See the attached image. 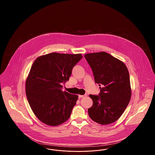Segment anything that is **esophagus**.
Returning <instances> with one entry per match:
<instances>
[{"instance_id":"34e87169","label":"esophagus","mask_w":155,"mask_h":155,"mask_svg":"<svg viewBox=\"0 0 155 155\" xmlns=\"http://www.w3.org/2000/svg\"><path fill=\"white\" fill-rule=\"evenodd\" d=\"M87 95L86 94V95H78V97L79 98H82V97H84V96H87Z\"/></svg>"}]
</instances>
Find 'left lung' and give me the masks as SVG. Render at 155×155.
Wrapping results in <instances>:
<instances>
[{
	"label": "left lung",
	"instance_id": "left-lung-1",
	"mask_svg": "<svg viewBox=\"0 0 155 155\" xmlns=\"http://www.w3.org/2000/svg\"><path fill=\"white\" fill-rule=\"evenodd\" d=\"M85 58L92 68L101 92L90 95L93 104L90 118L100 124H109L121 117L131 96L130 75L125 64L105 52L88 53Z\"/></svg>",
	"mask_w": 155,
	"mask_h": 155
}]
</instances>
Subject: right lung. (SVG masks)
Here are the masks:
<instances>
[{
    "label": "right lung",
    "mask_w": 155,
    "mask_h": 155,
    "mask_svg": "<svg viewBox=\"0 0 155 155\" xmlns=\"http://www.w3.org/2000/svg\"><path fill=\"white\" fill-rule=\"evenodd\" d=\"M81 54L51 53L38 57L31 68L25 83L30 107L41 122L60 125L70 118L78 95L63 91Z\"/></svg>",
    "instance_id": "add662e5"
}]
</instances>
